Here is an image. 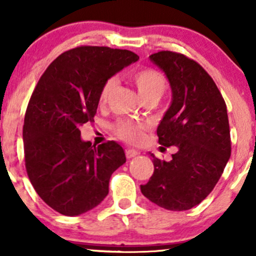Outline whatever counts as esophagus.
<instances>
[{
	"instance_id": "esophagus-1",
	"label": "esophagus",
	"mask_w": 256,
	"mask_h": 256,
	"mask_svg": "<svg viewBox=\"0 0 256 256\" xmlns=\"http://www.w3.org/2000/svg\"><path fill=\"white\" fill-rule=\"evenodd\" d=\"M140 152L138 150H134V149H127V150H126V156H127V158H136V156H138Z\"/></svg>"
}]
</instances>
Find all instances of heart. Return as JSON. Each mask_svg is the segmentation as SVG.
I'll return each mask as SVG.
<instances>
[{"label": "heart", "mask_w": 256, "mask_h": 256, "mask_svg": "<svg viewBox=\"0 0 256 256\" xmlns=\"http://www.w3.org/2000/svg\"><path fill=\"white\" fill-rule=\"evenodd\" d=\"M133 83L136 85L138 94L142 100L149 98H160L166 89V79L164 76L158 70H152V68H144V70H136L132 76ZM117 80L114 78L107 79L104 84L102 89L100 92V102H106L110 94L112 92L114 88L116 86ZM145 124L140 122H134V120H118L114 124V130L117 136L120 139L126 140L128 142H139L144 136Z\"/></svg>", "instance_id": "obj_1"}]
</instances>
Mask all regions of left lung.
<instances>
[{"label": "left lung", "instance_id": "left-lung-1", "mask_svg": "<svg viewBox=\"0 0 256 256\" xmlns=\"http://www.w3.org/2000/svg\"><path fill=\"white\" fill-rule=\"evenodd\" d=\"M151 62L166 74L172 101L158 127V142L177 146L171 161L152 156L154 173L142 193L166 210H189L215 188L230 156L227 107L215 82L193 60L160 51Z\"/></svg>", "mask_w": 256, "mask_h": 256}]
</instances>
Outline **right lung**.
Returning <instances> with one entry per match:
<instances>
[{
    "instance_id": "add662e5",
    "label": "right lung",
    "mask_w": 256,
    "mask_h": 256,
    "mask_svg": "<svg viewBox=\"0 0 256 256\" xmlns=\"http://www.w3.org/2000/svg\"><path fill=\"white\" fill-rule=\"evenodd\" d=\"M138 60L128 50L80 46L60 54L38 82L24 118L26 168L35 192L57 212L79 216L96 208L126 162L120 144L92 146L79 128L94 122L107 79Z\"/></svg>"
}]
</instances>
